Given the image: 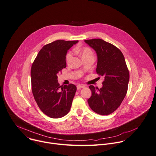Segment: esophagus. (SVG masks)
Here are the masks:
<instances>
[{"label": "esophagus", "instance_id": "1", "mask_svg": "<svg viewBox=\"0 0 156 156\" xmlns=\"http://www.w3.org/2000/svg\"><path fill=\"white\" fill-rule=\"evenodd\" d=\"M84 87H85V85L79 84V85H77V89H82V88H83Z\"/></svg>", "mask_w": 156, "mask_h": 156}]
</instances>
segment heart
<instances>
[{
  "label": "heart",
  "instance_id": "b5f03b06",
  "mask_svg": "<svg viewBox=\"0 0 156 156\" xmlns=\"http://www.w3.org/2000/svg\"><path fill=\"white\" fill-rule=\"evenodd\" d=\"M77 51H80V53H81L82 55V58H85V57H87V56H93V53L92 51H91V49L89 48H82L81 50H80L79 49H77ZM73 52L70 51L69 52V53L67 54L66 55V62H70L72 59H73Z\"/></svg>",
  "mask_w": 156,
  "mask_h": 156
}]
</instances>
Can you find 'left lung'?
I'll return each mask as SVG.
<instances>
[{"mask_svg":"<svg viewBox=\"0 0 156 156\" xmlns=\"http://www.w3.org/2000/svg\"><path fill=\"white\" fill-rule=\"evenodd\" d=\"M84 41L95 50L97 73L105 79L100 89L89 86L92 93L87 100L89 107L99 115L111 114L119 107L128 90L129 74L125 57L118 48L103 40Z\"/></svg>","mask_w":156,"mask_h":156,"instance_id":"left-lung-1","label":"left lung"}]
</instances>
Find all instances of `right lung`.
Segmentation results:
<instances>
[{"label":"right lung","mask_w":156,"mask_h":156,"mask_svg":"<svg viewBox=\"0 0 156 156\" xmlns=\"http://www.w3.org/2000/svg\"><path fill=\"white\" fill-rule=\"evenodd\" d=\"M79 41L57 40L44 46L31 69L33 97L40 110L52 118H61L70 110L77 87L60 85L58 74L66 67L67 51Z\"/></svg>","instance_id":"1"}]
</instances>
